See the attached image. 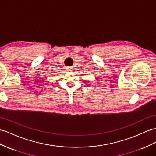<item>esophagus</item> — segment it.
<instances>
[{
    "instance_id": "esophagus-1",
    "label": "esophagus",
    "mask_w": 156,
    "mask_h": 156,
    "mask_svg": "<svg viewBox=\"0 0 156 156\" xmlns=\"http://www.w3.org/2000/svg\"><path fill=\"white\" fill-rule=\"evenodd\" d=\"M72 69H72L71 67H67V68H66V70H67L68 71H72Z\"/></svg>"
}]
</instances>
